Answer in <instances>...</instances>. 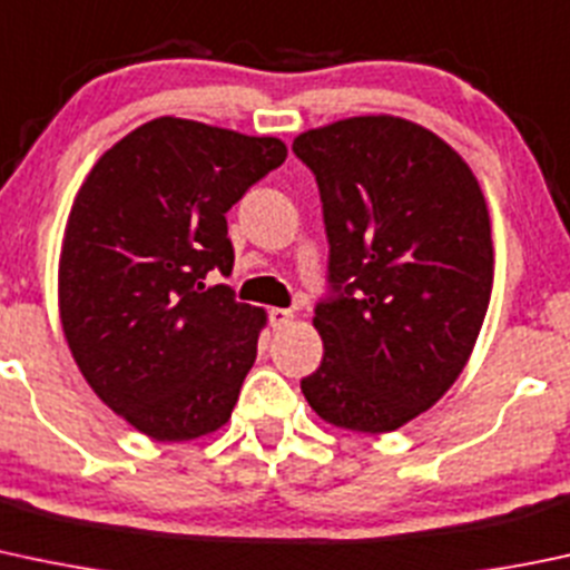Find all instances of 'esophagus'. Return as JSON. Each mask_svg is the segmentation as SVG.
<instances>
[{"instance_id":"34e87169","label":"esophagus","mask_w":570,"mask_h":570,"mask_svg":"<svg viewBox=\"0 0 570 570\" xmlns=\"http://www.w3.org/2000/svg\"><path fill=\"white\" fill-rule=\"evenodd\" d=\"M292 320H295V314L289 308H269V325H273V331H284Z\"/></svg>"}]
</instances>
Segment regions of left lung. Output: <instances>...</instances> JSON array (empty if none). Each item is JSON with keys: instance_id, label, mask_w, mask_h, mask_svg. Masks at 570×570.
Wrapping results in <instances>:
<instances>
[{"instance_id": "1", "label": "left lung", "mask_w": 570, "mask_h": 570, "mask_svg": "<svg viewBox=\"0 0 570 570\" xmlns=\"http://www.w3.org/2000/svg\"><path fill=\"white\" fill-rule=\"evenodd\" d=\"M292 149L320 185L333 289L303 395L338 429L395 431L459 380L487 320V199L451 144L391 114L305 130Z\"/></svg>"}]
</instances>
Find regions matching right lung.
<instances>
[{
	"mask_svg": "<svg viewBox=\"0 0 570 570\" xmlns=\"http://www.w3.org/2000/svg\"><path fill=\"white\" fill-rule=\"evenodd\" d=\"M286 144L158 117L100 155L59 254V320L83 380L141 434L185 442L232 417L267 314L226 284V213Z\"/></svg>",
	"mask_w": 570,
	"mask_h": 570,
	"instance_id": "add662e5",
	"label": "right lung"
}]
</instances>
